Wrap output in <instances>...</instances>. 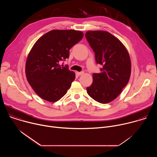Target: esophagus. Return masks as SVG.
<instances>
[{"label": "esophagus", "mask_w": 157, "mask_h": 157, "mask_svg": "<svg viewBox=\"0 0 157 157\" xmlns=\"http://www.w3.org/2000/svg\"><path fill=\"white\" fill-rule=\"evenodd\" d=\"M83 73H84V72H76V74L78 76H81V75H83Z\"/></svg>", "instance_id": "esophagus-1"}]
</instances>
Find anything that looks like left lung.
<instances>
[{"label": "left lung", "mask_w": 157, "mask_h": 157, "mask_svg": "<svg viewBox=\"0 0 157 157\" xmlns=\"http://www.w3.org/2000/svg\"><path fill=\"white\" fill-rule=\"evenodd\" d=\"M85 36L95 53L96 63L102 66L100 73L93 74L87 93L98 102L109 103L117 98L129 81V54L122 43L109 32L88 31Z\"/></svg>", "instance_id": "8db88e82"}]
</instances>
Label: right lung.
Listing matches in <instances>:
<instances>
[{
  "label": "right lung",
  "instance_id": "add662e5",
  "mask_svg": "<svg viewBox=\"0 0 157 157\" xmlns=\"http://www.w3.org/2000/svg\"><path fill=\"white\" fill-rule=\"evenodd\" d=\"M83 35L75 30H53L34 44L27 59L25 75L34 91L43 99L58 101L71 87L75 73L68 66L61 67L59 63L69 58L70 50Z\"/></svg>",
  "mask_w": 157,
  "mask_h": 157
}]
</instances>
